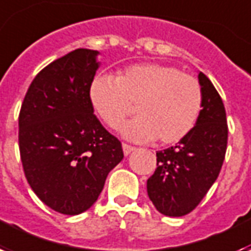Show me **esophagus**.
Here are the masks:
<instances>
[{"mask_svg": "<svg viewBox=\"0 0 251 251\" xmlns=\"http://www.w3.org/2000/svg\"><path fill=\"white\" fill-rule=\"evenodd\" d=\"M122 150H124V154L127 156L129 154H131V152L135 150V147L130 146V145H126V143H122Z\"/></svg>", "mask_w": 251, "mask_h": 251, "instance_id": "obj_1", "label": "esophagus"}]
</instances>
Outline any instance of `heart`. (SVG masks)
<instances>
[{"label": "heart", "mask_w": 251, "mask_h": 251, "mask_svg": "<svg viewBox=\"0 0 251 251\" xmlns=\"http://www.w3.org/2000/svg\"><path fill=\"white\" fill-rule=\"evenodd\" d=\"M89 100L99 117L117 127L130 113L138 117L121 126V134L135 142L158 138L170 145L194 129L202 106V91L194 76L171 66L143 63L127 67L117 77L97 75L89 87Z\"/></svg>", "instance_id": "1"}]
</instances>
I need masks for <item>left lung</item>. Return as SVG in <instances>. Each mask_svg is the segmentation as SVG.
Masks as SVG:
<instances>
[{"mask_svg":"<svg viewBox=\"0 0 251 251\" xmlns=\"http://www.w3.org/2000/svg\"><path fill=\"white\" fill-rule=\"evenodd\" d=\"M202 106L191 133L175 146L156 152V170L147 194L156 210L180 217L194 210L219 176L227 143L226 113L213 84L199 72Z\"/></svg>","mask_w":251,"mask_h":251,"instance_id":"left-lung-1","label":"left lung"}]
</instances>
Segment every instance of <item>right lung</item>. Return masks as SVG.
Segmentation results:
<instances>
[{"label": "right lung", "instance_id": "right-lung-1", "mask_svg": "<svg viewBox=\"0 0 251 251\" xmlns=\"http://www.w3.org/2000/svg\"><path fill=\"white\" fill-rule=\"evenodd\" d=\"M99 51L77 49L32 80L19 113V152L34 194L63 215L88 210L124 159L121 142L93 114Z\"/></svg>", "mask_w": 251, "mask_h": 251}]
</instances>
